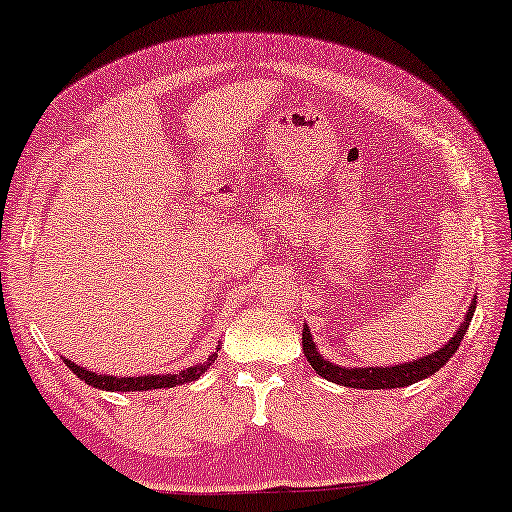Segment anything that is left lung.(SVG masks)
Returning a JSON list of instances; mask_svg holds the SVG:
<instances>
[{
	"instance_id": "1",
	"label": "left lung",
	"mask_w": 512,
	"mask_h": 512,
	"mask_svg": "<svg viewBox=\"0 0 512 512\" xmlns=\"http://www.w3.org/2000/svg\"><path fill=\"white\" fill-rule=\"evenodd\" d=\"M477 301L470 303V310L466 315V322L463 327L456 331L454 338H449V343L444 348L437 350L433 355H426L423 360H414V362H404V364H393V367H357V369H348V367H336L324 360V357L317 353L313 336H310L308 327H303V353L308 357L310 367H313L317 374L322 378H327L331 383H338V386L345 388H362V390H388V388H404L411 386V383L423 381V378L433 376L435 371H440L444 364L449 362V357L459 350V345L463 341V334H466L470 320H473Z\"/></svg>"
}]
</instances>
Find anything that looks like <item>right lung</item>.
<instances>
[{
  "label": "right lung",
  "mask_w": 512,
  "mask_h": 512,
  "mask_svg": "<svg viewBox=\"0 0 512 512\" xmlns=\"http://www.w3.org/2000/svg\"><path fill=\"white\" fill-rule=\"evenodd\" d=\"M218 357V350L214 355H209L202 364H195V367H188L178 374H167V376H108V374H96V371H89L84 367H77L75 362L65 360V364L72 369V374H77V378H82L86 386H94L101 390H122V393H136V390H157V388H174V386H183V383H190L199 378L211 367Z\"/></svg>",
  "instance_id": "add662e5"
}]
</instances>
